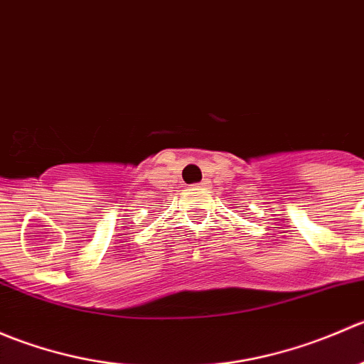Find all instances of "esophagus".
I'll use <instances>...</instances> for the list:
<instances>
[{
    "label": "esophagus",
    "instance_id": "obj_1",
    "mask_svg": "<svg viewBox=\"0 0 364 364\" xmlns=\"http://www.w3.org/2000/svg\"><path fill=\"white\" fill-rule=\"evenodd\" d=\"M209 186V181H203L199 185H196V190H205Z\"/></svg>",
    "mask_w": 364,
    "mask_h": 364
}]
</instances>
